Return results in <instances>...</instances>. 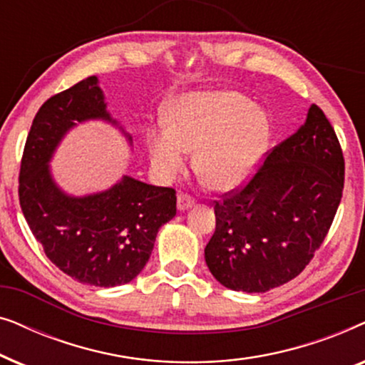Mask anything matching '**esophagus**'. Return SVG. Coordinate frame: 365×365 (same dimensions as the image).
<instances>
[{"label":"esophagus","instance_id":"1","mask_svg":"<svg viewBox=\"0 0 365 365\" xmlns=\"http://www.w3.org/2000/svg\"><path fill=\"white\" fill-rule=\"evenodd\" d=\"M194 204V197L191 196V194H186V192H179L178 194V207L181 209V211H184V209L191 207Z\"/></svg>","mask_w":365,"mask_h":365}]
</instances>
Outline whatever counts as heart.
I'll return each instance as SVG.
<instances>
[{
    "label": "heart",
    "instance_id": "1",
    "mask_svg": "<svg viewBox=\"0 0 365 365\" xmlns=\"http://www.w3.org/2000/svg\"><path fill=\"white\" fill-rule=\"evenodd\" d=\"M169 124L148 131V149L163 179L181 171L187 151L207 187L229 191L257 171L269 141V121L237 91L191 93L169 109Z\"/></svg>",
    "mask_w": 365,
    "mask_h": 365
}]
</instances>
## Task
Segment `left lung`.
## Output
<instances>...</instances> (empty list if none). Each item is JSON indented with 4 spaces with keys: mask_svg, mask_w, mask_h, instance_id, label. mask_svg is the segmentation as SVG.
<instances>
[{
    "mask_svg": "<svg viewBox=\"0 0 365 365\" xmlns=\"http://www.w3.org/2000/svg\"><path fill=\"white\" fill-rule=\"evenodd\" d=\"M264 156L242 186L214 201L216 231L204 254L212 276L232 291L266 292L297 277L342 197V148L317 104L296 134Z\"/></svg>",
    "mask_w": 365,
    "mask_h": 365,
    "instance_id": "obj_1",
    "label": "left lung"
}]
</instances>
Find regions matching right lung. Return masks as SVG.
Masks as SVG:
<instances>
[{"mask_svg": "<svg viewBox=\"0 0 365 365\" xmlns=\"http://www.w3.org/2000/svg\"><path fill=\"white\" fill-rule=\"evenodd\" d=\"M111 121L96 76L44 101L33 119L19 168V206L54 266L79 282L113 287L133 281L151 256L163 224L176 216V191L124 178L109 191L69 197L48 161L76 121Z\"/></svg>", "mask_w": 365, "mask_h": 365, "instance_id": "add662e5", "label": "right lung"}]
</instances>
